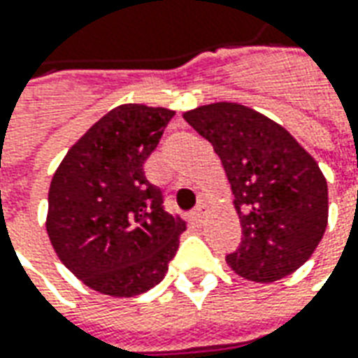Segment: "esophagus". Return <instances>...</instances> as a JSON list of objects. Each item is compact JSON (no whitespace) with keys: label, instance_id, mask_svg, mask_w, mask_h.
<instances>
[{"label":"esophagus","instance_id":"obj_1","mask_svg":"<svg viewBox=\"0 0 358 358\" xmlns=\"http://www.w3.org/2000/svg\"><path fill=\"white\" fill-rule=\"evenodd\" d=\"M192 219L197 222V224H201L205 219V205H197L196 209L192 211Z\"/></svg>","mask_w":358,"mask_h":358}]
</instances>
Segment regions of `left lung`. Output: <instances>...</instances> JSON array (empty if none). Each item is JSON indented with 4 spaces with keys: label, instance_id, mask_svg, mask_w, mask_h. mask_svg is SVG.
<instances>
[{
    "label": "left lung",
    "instance_id": "8db88e82",
    "mask_svg": "<svg viewBox=\"0 0 358 358\" xmlns=\"http://www.w3.org/2000/svg\"><path fill=\"white\" fill-rule=\"evenodd\" d=\"M184 120L213 145L231 182L242 244L227 264L256 283L294 273L327 227L318 162L283 126L238 102L197 106Z\"/></svg>",
    "mask_w": 358,
    "mask_h": 358
}]
</instances>
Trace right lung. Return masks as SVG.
I'll list each match as a JSON object with an SVG mask.
<instances>
[{
    "mask_svg": "<svg viewBox=\"0 0 358 358\" xmlns=\"http://www.w3.org/2000/svg\"><path fill=\"white\" fill-rule=\"evenodd\" d=\"M174 110L122 104L92 124L50 182L46 231L57 257L92 291L136 296L164 279L186 221L162 207L143 164Z\"/></svg>",
    "mask_w": 358,
    "mask_h": 358,
    "instance_id": "add662e5",
    "label": "right lung"
}]
</instances>
